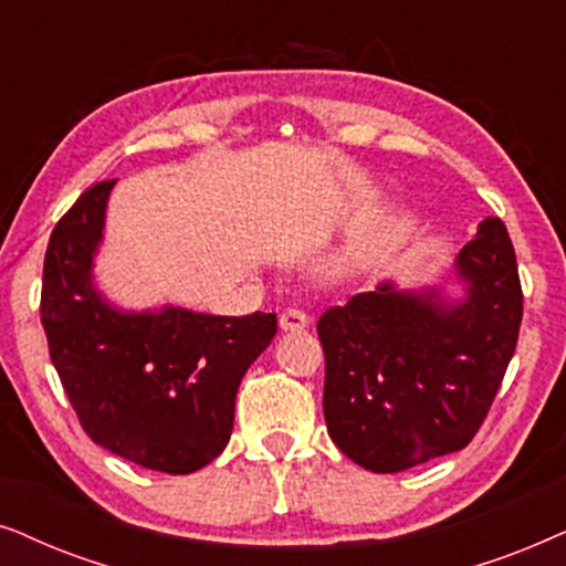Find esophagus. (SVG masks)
Instances as JSON below:
<instances>
[{
  "instance_id": "1",
  "label": "esophagus",
  "mask_w": 566,
  "mask_h": 566,
  "mask_svg": "<svg viewBox=\"0 0 566 566\" xmlns=\"http://www.w3.org/2000/svg\"><path fill=\"white\" fill-rule=\"evenodd\" d=\"M279 326L282 331H303L307 326V315L303 311H297V307H287L282 315H279Z\"/></svg>"
}]
</instances>
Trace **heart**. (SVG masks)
Here are the masks:
<instances>
[{
    "label": "heart",
    "mask_w": 566,
    "mask_h": 566,
    "mask_svg": "<svg viewBox=\"0 0 566 566\" xmlns=\"http://www.w3.org/2000/svg\"><path fill=\"white\" fill-rule=\"evenodd\" d=\"M367 253H370V245H367V243L344 245V248H338V251L328 253L326 259L321 261L318 271L326 279H344V276H349L352 271L367 259Z\"/></svg>",
    "instance_id": "obj_1"
}]
</instances>
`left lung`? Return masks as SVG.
<instances>
[{"label": "left lung", "mask_w": 566, "mask_h": 566, "mask_svg": "<svg viewBox=\"0 0 566 566\" xmlns=\"http://www.w3.org/2000/svg\"><path fill=\"white\" fill-rule=\"evenodd\" d=\"M453 276L461 300L380 282L321 315L326 427L361 469L396 473L463 450L502 386L523 321L502 220L479 224Z\"/></svg>", "instance_id": "1"}]
</instances>
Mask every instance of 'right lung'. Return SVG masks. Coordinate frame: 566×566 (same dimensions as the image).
Masks as SVG:
<instances>
[{
    "label": "right lung",
    "instance_id": "obj_1",
    "mask_svg": "<svg viewBox=\"0 0 566 566\" xmlns=\"http://www.w3.org/2000/svg\"><path fill=\"white\" fill-rule=\"evenodd\" d=\"M116 180L87 188L51 232L41 323L80 424L95 446L163 473H193L230 442L240 380L276 334L274 313L124 311L95 287Z\"/></svg>",
    "mask_w": 566,
    "mask_h": 566
}]
</instances>
